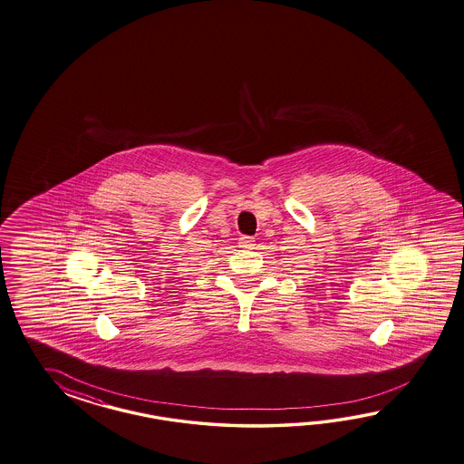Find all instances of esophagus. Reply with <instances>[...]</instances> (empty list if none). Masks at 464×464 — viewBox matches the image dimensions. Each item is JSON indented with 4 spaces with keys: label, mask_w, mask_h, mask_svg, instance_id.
<instances>
[{
    "label": "esophagus",
    "mask_w": 464,
    "mask_h": 464,
    "mask_svg": "<svg viewBox=\"0 0 464 464\" xmlns=\"http://www.w3.org/2000/svg\"><path fill=\"white\" fill-rule=\"evenodd\" d=\"M239 246L241 248H253L255 246V239L249 237H239Z\"/></svg>",
    "instance_id": "1"
}]
</instances>
